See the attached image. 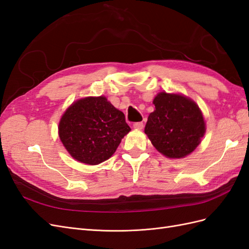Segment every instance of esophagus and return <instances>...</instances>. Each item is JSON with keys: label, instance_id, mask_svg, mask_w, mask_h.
<instances>
[{"label": "esophagus", "instance_id": "34e87169", "mask_svg": "<svg viewBox=\"0 0 249 249\" xmlns=\"http://www.w3.org/2000/svg\"><path fill=\"white\" fill-rule=\"evenodd\" d=\"M133 126H134L136 130H142L143 126H144V124H143V123L140 122V123H135V124H133Z\"/></svg>", "mask_w": 249, "mask_h": 249}]
</instances>
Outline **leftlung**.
Here are the masks:
<instances>
[{
    "label": "left lung",
    "instance_id": "left-lung-1",
    "mask_svg": "<svg viewBox=\"0 0 249 249\" xmlns=\"http://www.w3.org/2000/svg\"><path fill=\"white\" fill-rule=\"evenodd\" d=\"M156 110L147 118L144 132L158 152L179 159L197 147L206 132L198 106L182 94L160 92L154 99Z\"/></svg>",
    "mask_w": 249,
    "mask_h": 249
}]
</instances>
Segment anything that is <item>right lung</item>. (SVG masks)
<instances>
[{"label":"right lung","mask_w":249,"mask_h":249,"mask_svg":"<svg viewBox=\"0 0 249 249\" xmlns=\"http://www.w3.org/2000/svg\"><path fill=\"white\" fill-rule=\"evenodd\" d=\"M58 130L60 140L73 159L97 165L115 153L131 127L124 113L106 97L89 96L67 108Z\"/></svg>","instance_id":"obj_1"}]
</instances>
